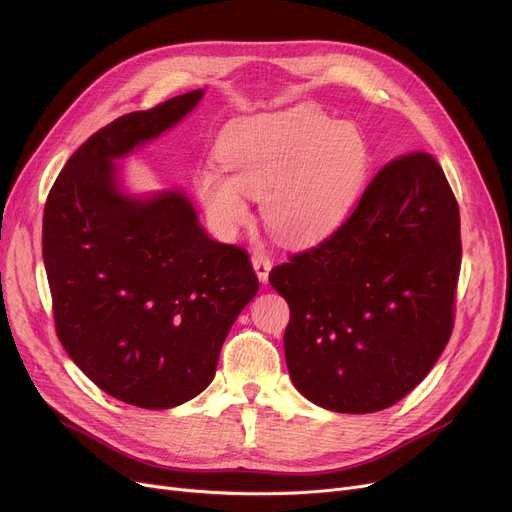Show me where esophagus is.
<instances>
[{
  "mask_svg": "<svg viewBox=\"0 0 512 512\" xmlns=\"http://www.w3.org/2000/svg\"><path fill=\"white\" fill-rule=\"evenodd\" d=\"M251 261H253V270H255L257 278L265 284V282H267V276H270V270H272L274 261H272L270 257H267L265 253H253Z\"/></svg>",
  "mask_w": 512,
  "mask_h": 512,
  "instance_id": "1",
  "label": "esophagus"
}]
</instances>
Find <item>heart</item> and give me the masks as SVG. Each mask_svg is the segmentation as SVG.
<instances>
[{"label": "heart", "instance_id": "heart-1", "mask_svg": "<svg viewBox=\"0 0 512 512\" xmlns=\"http://www.w3.org/2000/svg\"><path fill=\"white\" fill-rule=\"evenodd\" d=\"M218 155L228 175L218 166L197 174L213 224L230 234L249 220L245 197L263 199L267 228L294 245L324 238L344 220L369 168L361 130L311 105L228 124Z\"/></svg>", "mask_w": 512, "mask_h": 512}]
</instances>
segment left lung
<instances>
[{
  "instance_id": "1",
  "label": "left lung",
  "mask_w": 512,
  "mask_h": 512,
  "mask_svg": "<svg viewBox=\"0 0 512 512\" xmlns=\"http://www.w3.org/2000/svg\"><path fill=\"white\" fill-rule=\"evenodd\" d=\"M461 251L459 203L438 161L423 151L388 161L334 234L270 272L290 307L294 388L353 415L405 398L452 334Z\"/></svg>"
}]
</instances>
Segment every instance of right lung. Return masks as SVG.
<instances>
[{
	"label": "right lung",
	"instance_id": "1",
	"mask_svg": "<svg viewBox=\"0 0 512 512\" xmlns=\"http://www.w3.org/2000/svg\"><path fill=\"white\" fill-rule=\"evenodd\" d=\"M191 91L97 130L66 161L43 211L56 332L110 396L172 409L203 392L259 280L245 249L207 236L182 191L145 199L118 186V157L178 124Z\"/></svg>",
	"mask_w": 512,
	"mask_h": 512
}]
</instances>
